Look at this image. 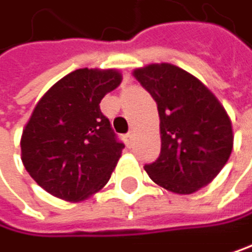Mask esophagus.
Returning <instances> with one entry per match:
<instances>
[{
  "instance_id": "34e87169",
  "label": "esophagus",
  "mask_w": 252,
  "mask_h": 252,
  "mask_svg": "<svg viewBox=\"0 0 252 252\" xmlns=\"http://www.w3.org/2000/svg\"><path fill=\"white\" fill-rule=\"evenodd\" d=\"M125 142H127L128 145H131V142H133V131H128L127 134H125Z\"/></svg>"
}]
</instances>
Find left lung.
Returning a JSON list of instances; mask_svg holds the SVG:
<instances>
[{"label": "left lung", "instance_id": "8db88e82", "mask_svg": "<svg viewBox=\"0 0 252 252\" xmlns=\"http://www.w3.org/2000/svg\"><path fill=\"white\" fill-rule=\"evenodd\" d=\"M133 75L153 96L160 119V155L144 167L151 181L177 194L208 185L233 151V127L223 105L176 65L151 64Z\"/></svg>", "mask_w": 252, "mask_h": 252}]
</instances>
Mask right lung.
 Listing matches in <instances>:
<instances>
[{
  "mask_svg": "<svg viewBox=\"0 0 252 252\" xmlns=\"http://www.w3.org/2000/svg\"><path fill=\"white\" fill-rule=\"evenodd\" d=\"M121 81L113 68H79L36 104L21 136V159L33 181L52 196L79 202L108 182L124 144L99 104Z\"/></svg>",
  "mask_w": 252,
  "mask_h": 252,
  "instance_id": "add662e5",
  "label": "right lung"
}]
</instances>
